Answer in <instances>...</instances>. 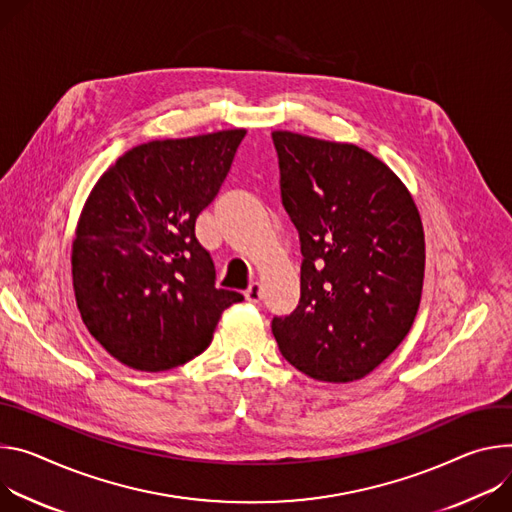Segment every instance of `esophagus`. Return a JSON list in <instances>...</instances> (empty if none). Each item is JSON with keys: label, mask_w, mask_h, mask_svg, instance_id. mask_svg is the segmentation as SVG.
Here are the masks:
<instances>
[{"label": "esophagus", "mask_w": 512, "mask_h": 512, "mask_svg": "<svg viewBox=\"0 0 512 512\" xmlns=\"http://www.w3.org/2000/svg\"><path fill=\"white\" fill-rule=\"evenodd\" d=\"M244 297H246V301H250V303H258V301H260V297H262V287H260V282H250V287L246 289Z\"/></svg>", "instance_id": "esophagus-1"}]
</instances>
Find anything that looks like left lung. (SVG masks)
Segmentation results:
<instances>
[{
	"label": "left lung",
	"mask_w": 512,
	"mask_h": 512,
	"mask_svg": "<svg viewBox=\"0 0 512 512\" xmlns=\"http://www.w3.org/2000/svg\"><path fill=\"white\" fill-rule=\"evenodd\" d=\"M280 199L299 232L301 299L274 317L280 354L303 374L350 382L370 374L409 333L423 291L417 205L370 152L274 132Z\"/></svg>",
	"instance_id": "8db88e82"
}]
</instances>
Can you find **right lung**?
I'll return each mask as SVG.
<instances>
[{"instance_id": "1", "label": "right lung", "mask_w": 512, "mask_h": 512, "mask_svg": "<svg viewBox=\"0 0 512 512\" xmlns=\"http://www.w3.org/2000/svg\"><path fill=\"white\" fill-rule=\"evenodd\" d=\"M244 136L140 144L93 187L73 242V289L89 333L122 364L162 372L193 360L221 313L244 301L215 287L211 254L195 236Z\"/></svg>"}]
</instances>
